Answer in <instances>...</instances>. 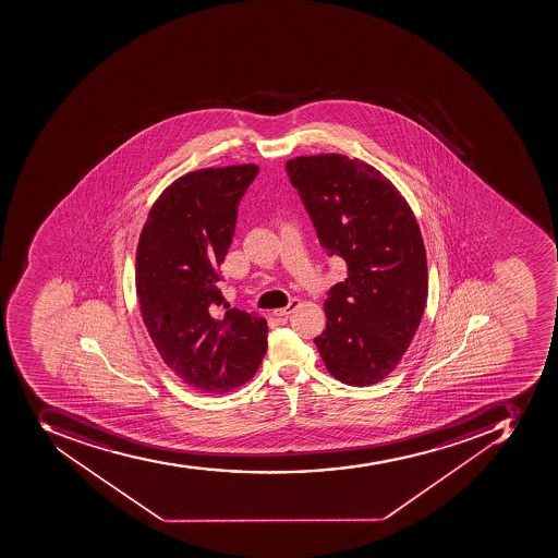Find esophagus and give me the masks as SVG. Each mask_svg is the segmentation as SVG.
Masks as SVG:
<instances>
[{
	"label": "esophagus",
	"mask_w": 558,
	"mask_h": 558,
	"mask_svg": "<svg viewBox=\"0 0 558 558\" xmlns=\"http://www.w3.org/2000/svg\"><path fill=\"white\" fill-rule=\"evenodd\" d=\"M300 304H302V302H300L299 299H293L291 300L290 304L286 305V307L277 308V311H274V314H276L277 317L290 316V314L293 313L295 308L300 307Z\"/></svg>",
	"instance_id": "esophagus-1"
}]
</instances>
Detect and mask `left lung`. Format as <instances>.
I'll use <instances>...</instances> for the list:
<instances>
[{
	"mask_svg": "<svg viewBox=\"0 0 558 558\" xmlns=\"http://www.w3.org/2000/svg\"><path fill=\"white\" fill-rule=\"evenodd\" d=\"M286 170L323 247L348 268L328 293L327 328L314 344L336 379L376 385L397 368L425 313L428 272L416 218L393 182L359 158L296 156Z\"/></svg>",
	"mask_w": 558,
	"mask_h": 558,
	"instance_id": "left-lung-1",
	"label": "left lung"
}]
</instances>
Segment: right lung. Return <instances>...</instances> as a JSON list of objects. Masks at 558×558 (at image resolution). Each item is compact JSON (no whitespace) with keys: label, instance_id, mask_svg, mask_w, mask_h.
Instances as JSON below:
<instances>
[{"label":"right lung","instance_id":"right-lung-1","mask_svg":"<svg viewBox=\"0 0 558 558\" xmlns=\"http://www.w3.org/2000/svg\"><path fill=\"white\" fill-rule=\"evenodd\" d=\"M258 170L247 163L182 175L150 207L136 245L145 328L167 367L199 393L235 390L267 353V322L230 308L218 288L236 207Z\"/></svg>","mask_w":558,"mask_h":558}]
</instances>
